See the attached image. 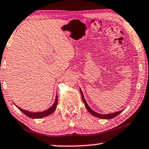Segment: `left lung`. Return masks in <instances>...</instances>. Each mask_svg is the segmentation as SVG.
Listing matches in <instances>:
<instances>
[{
  "label": "left lung",
  "instance_id": "obj_1",
  "mask_svg": "<svg viewBox=\"0 0 149 149\" xmlns=\"http://www.w3.org/2000/svg\"><path fill=\"white\" fill-rule=\"evenodd\" d=\"M80 91H81V98H82V100H83V102H84L85 106V108H86V109L87 110L88 112H89L91 114H92L93 116H96L99 118H101V119H112V118H115L116 116H117L122 112V110L119 111V112H114V113H110V114H99V113L95 112L94 110H93L91 108L89 107V106L87 104V103L86 102V100H85V98H84V96L83 95V92L81 89H80Z\"/></svg>",
  "mask_w": 149,
  "mask_h": 149
}]
</instances>
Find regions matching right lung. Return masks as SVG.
<instances>
[{
    "label": "right lung",
    "mask_w": 149,
    "mask_h": 149,
    "mask_svg": "<svg viewBox=\"0 0 149 149\" xmlns=\"http://www.w3.org/2000/svg\"><path fill=\"white\" fill-rule=\"evenodd\" d=\"M57 104H58V96L56 95V99H55V101L54 102V104L52 105V107H50L49 108H48V109L46 110L42 111V112H29V111H28V110L22 109V108H21L20 107H17V105H16L15 104H14L20 111H22V112H23L24 114H26L27 116H28L31 118H33V119H39V118L48 116L51 114L52 112H54V111L56 110V108Z\"/></svg>",
    "instance_id": "obj_1"
}]
</instances>
